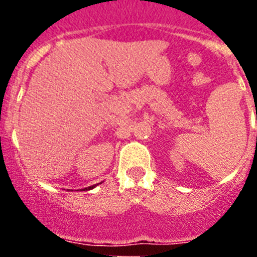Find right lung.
I'll use <instances>...</instances> for the list:
<instances>
[{
	"label": "right lung",
	"mask_w": 257,
	"mask_h": 257,
	"mask_svg": "<svg viewBox=\"0 0 257 257\" xmlns=\"http://www.w3.org/2000/svg\"><path fill=\"white\" fill-rule=\"evenodd\" d=\"M99 184H101V183H99ZM97 184H95V185H91V187H88V188H85V189H82V190H90V189H92V188H95L96 187Z\"/></svg>",
	"instance_id": "add662e5"
}]
</instances>
